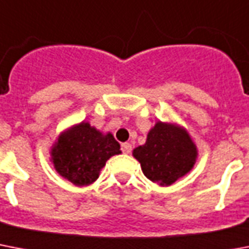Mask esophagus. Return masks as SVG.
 <instances>
[{
    "mask_svg": "<svg viewBox=\"0 0 249 249\" xmlns=\"http://www.w3.org/2000/svg\"><path fill=\"white\" fill-rule=\"evenodd\" d=\"M121 149H122V152L124 153V154H130L131 150H132L131 144H128V142H123V144L121 145Z\"/></svg>",
    "mask_w": 249,
    "mask_h": 249,
    "instance_id": "obj_1",
    "label": "esophagus"
}]
</instances>
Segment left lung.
<instances>
[{
  "label": "left lung",
  "mask_w": 249,
  "mask_h": 249,
  "mask_svg": "<svg viewBox=\"0 0 249 249\" xmlns=\"http://www.w3.org/2000/svg\"><path fill=\"white\" fill-rule=\"evenodd\" d=\"M146 178L158 185H171L192 170L196 148L188 132L174 124L158 122L145 145L134 150Z\"/></svg>",
  "instance_id": "8db88e82"
}]
</instances>
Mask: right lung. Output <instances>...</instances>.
I'll list each match as a JSON object with an SVG mask.
<instances>
[{
    "mask_svg": "<svg viewBox=\"0 0 249 249\" xmlns=\"http://www.w3.org/2000/svg\"><path fill=\"white\" fill-rule=\"evenodd\" d=\"M112 134L103 135L89 123H79L65 131L53 149V162L59 174L83 186L99 178V172L112 156L121 153Z\"/></svg>",
    "mask_w": 249,
    "mask_h": 249,
    "instance_id": "right-lung-1",
    "label": "right lung"
}]
</instances>
